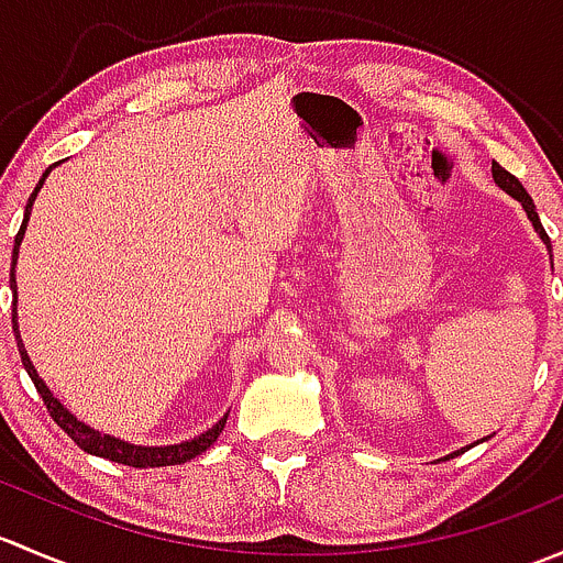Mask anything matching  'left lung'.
<instances>
[{
  "label": "left lung",
  "instance_id": "left-lung-1",
  "mask_svg": "<svg viewBox=\"0 0 563 563\" xmlns=\"http://www.w3.org/2000/svg\"><path fill=\"white\" fill-rule=\"evenodd\" d=\"M493 181H496V185L501 187L504 192H509V196H512L515 201H520V207L526 209L528 220H531L533 231H537V234H539V240H542V245L548 247V253H553V247H550V236L544 234V229H542V220H539V214H537V207H533V201H531V196H528V192H526V187L520 185V181L515 179L512 174H509V172H504V168L498 166V163H493ZM550 258H553V255H550ZM487 439H490V435H487ZM487 439H482V441H487ZM482 441H476V444H482ZM465 450H471V446H463V450L452 452V455H460V452H465ZM452 455H446V457H452ZM446 457H444V460H446Z\"/></svg>",
  "mask_w": 563,
  "mask_h": 563
}]
</instances>
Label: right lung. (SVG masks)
<instances>
[{"mask_svg":"<svg viewBox=\"0 0 563 563\" xmlns=\"http://www.w3.org/2000/svg\"><path fill=\"white\" fill-rule=\"evenodd\" d=\"M54 168L56 166L45 168V174L40 176L37 187H35V190H32L30 201H26L24 223H21L19 234H15L13 261H10V291H13V332H15V343H19L21 362H24V371L30 373L32 384H35V387H37L40 397H43V402H45V408H48V413H51V417H54V422L59 424V428L65 430V433L70 435V439L76 441V444L81 446L84 452H89V455L113 460V463H122V465H133V468H161V465H181V463H187V460L198 457V455H201V452H207L209 446L214 444V441H218V435L223 433L225 419H229V413H223V419H218V422H214L209 430H203L201 435H192V439L181 441V444H166V446L130 444V441L117 439V435H108V433H103V430L89 428V424L81 422V419H78L76 413L70 411V408H65V402L56 400L54 391L45 387L43 378L37 376L35 365H32L30 354H26L24 340H21V332H19V310H15V302H19V288H15V264H19V247H21V242H24L26 223H30V214H32V207H35V198H37L40 187H43V181L48 179V174L54 172Z\"/></svg>","mask_w":563,"mask_h":563,"instance_id":"add662e5","label":"right lung"}]
</instances>
